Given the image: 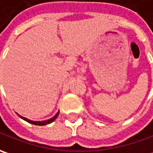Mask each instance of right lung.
<instances>
[{
	"mask_svg": "<svg viewBox=\"0 0 153 153\" xmlns=\"http://www.w3.org/2000/svg\"><path fill=\"white\" fill-rule=\"evenodd\" d=\"M59 112L60 111H58L56 114L55 115V116H53L52 118H50L49 120H45V121H31L30 119H27V118H25V117H24V116H21L20 115H19L18 113H17V115L19 116L21 119H23L25 121H26L27 123H31V124H33V125H38V126H43V125H47V124H50V123H53L56 119V117L59 115Z\"/></svg>",
	"mask_w": 153,
	"mask_h": 153,
	"instance_id": "add662e5",
	"label": "right lung"
}]
</instances>
